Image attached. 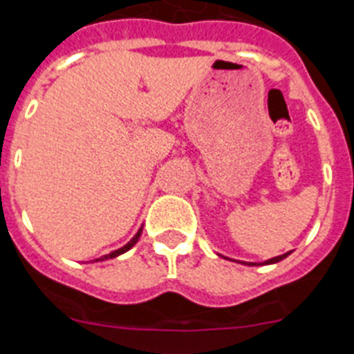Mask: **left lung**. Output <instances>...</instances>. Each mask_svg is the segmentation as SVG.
Returning a JSON list of instances; mask_svg holds the SVG:
<instances>
[{
	"label": "left lung",
	"mask_w": 354,
	"mask_h": 354,
	"mask_svg": "<svg viewBox=\"0 0 354 354\" xmlns=\"http://www.w3.org/2000/svg\"><path fill=\"white\" fill-rule=\"evenodd\" d=\"M289 254H291V250H289V252H286V254H282V256H277V257H272V259H266L264 263H245V261H238V263L247 264V266H263V264H275V263H279V261L286 259ZM218 256H221V254H218Z\"/></svg>",
	"instance_id": "1"
}]
</instances>
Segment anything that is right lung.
I'll return each instance as SVG.
<instances>
[{
    "instance_id": "obj_1",
    "label": "right lung",
    "mask_w": 354,
    "mask_h": 354,
    "mask_svg": "<svg viewBox=\"0 0 354 354\" xmlns=\"http://www.w3.org/2000/svg\"><path fill=\"white\" fill-rule=\"evenodd\" d=\"M141 232H142V225H141V227H139V231H138V232H136V234H133V238H132V240H130V241H129V243H125V245H123V247L116 248V250H113V252L106 254V256H102V257H98V259L91 261V263H98V261H107V259H114V257H118V256H122V254L129 252L130 248H132V247H133V245L138 243L139 236H141Z\"/></svg>"
}]
</instances>
